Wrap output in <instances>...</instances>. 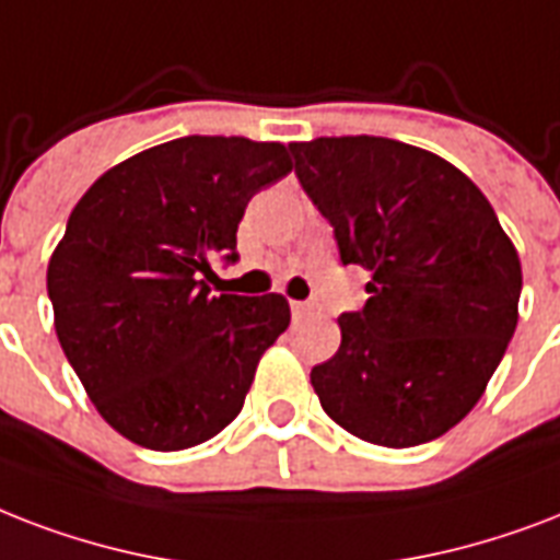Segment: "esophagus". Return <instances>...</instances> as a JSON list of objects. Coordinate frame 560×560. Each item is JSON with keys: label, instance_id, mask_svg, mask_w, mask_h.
<instances>
[{"label": "esophagus", "instance_id": "34e87169", "mask_svg": "<svg viewBox=\"0 0 560 560\" xmlns=\"http://www.w3.org/2000/svg\"><path fill=\"white\" fill-rule=\"evenodd\" d=\"M315 306L312 303H303V301H292V315L294 318H310Z\"/></svg>", "mask_w": 560, "mask_h": 560}]
</instances>
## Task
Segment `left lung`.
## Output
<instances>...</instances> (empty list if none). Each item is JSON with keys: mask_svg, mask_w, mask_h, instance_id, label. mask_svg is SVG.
I'll list each match as a JSON object with an SVG mask.
<instances>
[{"mask_svg": "<svg viewBox=\"0 0 560 560\" xmlns=\"http://www.w3.org/2000/svg\"><path fill=\"white\" fill-rule=\"evenodd\" d=\"M289 151L341 266L374 275L365 306L341 312L336 357L312 368L320 406L371 444L435 441L479 402L514 336L517 250L479 186L432 151L385 137Z\"/></svg>", "mask_w": 560, "mask_h": 560, "instance_id": "8db88e82", "label": "left lung"}]
</instances>
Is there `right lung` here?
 <instances>
[{"label": "right lung", "instance_id": "add662e5", "mask_svg": "<svg viewBox=\"0 0 560 560\" xmlns=\"http://www.w3.org/2000/svg\"><path fill=\"white\" fill-rule=\"evenodd\" d=\"M292 172L280 142L180 137L104 172L49 259V301L69 365L128 441L175 453L242 411L259 357L289 327L283 294H219L210 259L236 262L259 189Z\"/></svg>", "mask_w": 560, "mask_h": 560}]
</instances>
